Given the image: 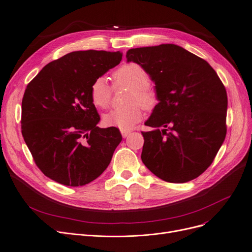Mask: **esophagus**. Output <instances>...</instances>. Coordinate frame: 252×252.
<instances>
[{
	"label": "esophagus",
	"instance_id": "esophagus-1",
	"mask_svg": "<svg viewBox=\"0 0 252 252\" xmlns=\"http://www.w3.org/2000/svg\"><path fill=\"white\" fill-rule=\"evenodd\" d=\"M121 131H122V135H123V137H124V138H126V137H127V136H129V135H130V133H131V130H130V129H122Z\"/></svg>",
	"mask_w": 252,
	"mask_h": 252
}]
</instances>
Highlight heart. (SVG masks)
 <instances>
[{"instance_id":"obj_1","label":"heart","mask_w":252,"mask_h":252,"mask_svg":"<svg viewBox=\"0 0 252 252\" xmlns=\"http://www.w3.org/2000/svg\"><path fill=\"white\" fill-rule=\"evenodd\" d=\"M116 85L130 88L125 108L114 109L104 115V124L122 129H129L142 118V110L137 104L144 108H150L155 103V95L148 86L150 77L146 69L138 63H126L122 65L114 73ZM92 103L97 108H107L111 101V88L104 77H97L90 88Z\"/></svg>"}]
</instances>
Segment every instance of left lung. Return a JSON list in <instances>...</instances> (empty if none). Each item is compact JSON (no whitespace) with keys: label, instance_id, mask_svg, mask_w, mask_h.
<instances>
[{"label":"left lung","instance_id":"left-lung-1","mask_svg":"<svg viewBox=\"0 0 252 252\" xmlns=\"http://www.w3.org/2000/svg\"><path fill=\"white\" fill-rule=\"evenodd\" d=\"M126 59L146 69L159 101L145 123L154 129L142 131L143 163L169 183L199 177L227 134L228 97L219 75L205 60L174 44L129 49Z\"/></svg>","mask_w":252,"mask_h":252}]
</instances>
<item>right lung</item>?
Here are the masks:
<instances>
[{
	"instance_id": "obj_1",
	"label": "right lung",
	"mask_w": 252,
	"mask_h": 252,
	"mask_svg": "<svg viewBox=\"0 0 252 252\" xmlns=\"http://www.w3.org/2000/svg\"><path fill=\"white\" fill-rule=\"evenodd\" d=\"M122 58L119 51L71 52L47 64L26 87L21 133L46 177L78 187L109 165L123 137L117 127L97 126L100 116L90 88Z\"/></svg>"
}]
</instances>
